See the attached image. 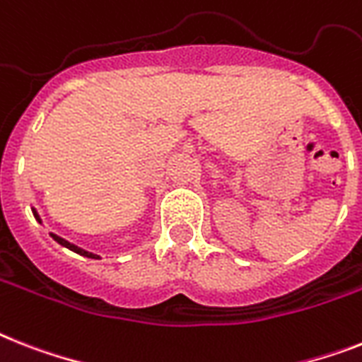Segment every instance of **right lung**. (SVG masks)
<instances>
[{"label": "right lung", "mask_w": 362, "mask_h": 362, "mask_svg": "<svg viewBox=\"0 0 362 362\" xmlns=\"http://www.w3.org/2000/svg\"><path fill=\"white\" fill-rule=\"evenodd\" d=\"M33 216L38 219V214H37V211H35V210H33ZM38 221H40V219H38ZM52 238H54V240H55V242H57V243H61L63 247H66V249H70V251L78 252V255H81V257H87V258H100L98 255H93V252L85 251V249L78 247V245H74V243H70V242H66V240H63V238L57 236V234H52Z\"/></svg>", "instance_id": "1"}]
</instances>
